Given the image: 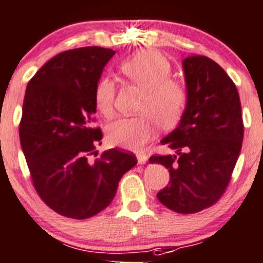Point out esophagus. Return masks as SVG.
<instances>
[{
    "label": "esophagus",
    "instance_id": "esophagus-1",
    "mask_svg": "<svg viewBox=\"0 0 263 263\" xmlns=\"http://www.w3.org/2000/svg\"><path fill=\"white\" fill-rule=\"evenodd\" d=\"M137 159H138V163H139V164H145L146 160H148V157H146L144 153H138Z\"/></svg>",
    "mask_w": 263,
    "mask_h": 263
}]
</instances>
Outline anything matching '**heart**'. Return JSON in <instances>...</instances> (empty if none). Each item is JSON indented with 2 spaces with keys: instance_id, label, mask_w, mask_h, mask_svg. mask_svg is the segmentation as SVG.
I'll list each match as a JSON object with an SVG mask.
<instances>
[{
  "instance_id": "1",
  "label": "heart",
  "mask_w": 263,
  "mask_h": 263,
  "mask_svg": "<svg viewBox=\"0 0 263 263\" xmlns=\"http://www.w3.org/2000/svg\"><path fill=\"white\" fill-rule=\"evenodd\" d=\"M121 72L143 87L140 112L134 118H123L108 129V142L118 148L138 151L157 134L158 124L172 128L179 121L187 105V89L180 81L169 78L172 65L154 50H144L124 61ZM115 86L110 78L99 80L94 91L95 106L104 117L114 114Z\"/></svg>"
}]
</instances>
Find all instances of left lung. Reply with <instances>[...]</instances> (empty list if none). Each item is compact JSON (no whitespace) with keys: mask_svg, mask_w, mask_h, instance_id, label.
<instances>
[{"mask_svg":"<svg viewBox=\"0 0 263 263\" xmlns=\"http://www.w3.org/2000/svg\"><path fill=\"white\" fill-rule=\"evenodd\" d=\"M187 105L179 124L160 140L176 151L153 155L164 165L169 185L157 194L169 210L196 213L211 207L227 188L243 140L237 87L227 72L207 56L191 55L182 63Z\"/></svg>","mask_w":263,"mask_h":263,"instance_id":"1","label":"left lung"}]
</instances>
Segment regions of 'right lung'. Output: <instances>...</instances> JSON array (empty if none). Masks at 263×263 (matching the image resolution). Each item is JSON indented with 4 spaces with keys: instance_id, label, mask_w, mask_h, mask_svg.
<instances>
[{
    "instance_id": "right-lung-1",
    "label": "right lung",
    "mask_w": 263,
    "mask_h": 263,
    "mask_svg": "<svg viewBox=\"0 0 263 263\" xmlns=\"http://www.w3.org/2000/svg\"><path fill=\"white\" fill-rule=\"evenodd\" d=\"M111 49L80 47L53 56L26 87L20 140L33 187L51 210L85 219L111 203L120 178L138 163L134 154L109 149L89 155L103 133L92 128L94 91Z\"/></svg>"
}]
</instances>
